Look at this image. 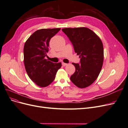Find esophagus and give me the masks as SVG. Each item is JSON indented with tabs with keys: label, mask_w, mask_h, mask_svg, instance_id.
Masks as SVG:
<instances>
[{
	"label": "esophagus",
	"mask_w": 128,
	"mask_h": 128,
	"mask_svg": "<svg viewBox=\"0 0 128 128\" xmlns=\"http://www.w3.org/2000/svg\"><path fill=\"white\" fill-rule=\"evenodd\" d=\"M62 64L63 66H67V64L64 63V62H62Z\"/></svg>",
	"instance_id": "obj_1"
}]
</instances>
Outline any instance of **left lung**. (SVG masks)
I'll list each match as a JSON object with an SVG mask.
<instances>
[{
	"instance_id": "1",
	"label": "left lung",
	"mask_w": 128,
	"mask_h": 128,
	"mask_svg": "<svg viewBox=\"0 0 128 128\" xmlns=\"http://www.w3.org/2000/svg\"><path fill=\"white\" fill-rule=\"evenodd\" d=\"M70 40L80 64L72 63L75 72L70 80L76 86L85 88L98 78L102 67L104 48L99 37L86 27L66 28L62 29Z\"/></svg>"
}]
</instances>
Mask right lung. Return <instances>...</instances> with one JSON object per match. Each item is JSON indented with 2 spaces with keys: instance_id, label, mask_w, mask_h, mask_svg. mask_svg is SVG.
I'll list each match as a JSON object with an SVG mask.
<instances>
[{
  "instance_id": "1",
  "label": "right lung",
  "mask_w": 128,
  "mask_h": 128,
  "mask_svg": "<svg viewBox=\"0 0 128 128\" xmlns=\"http://www.w3.org/2000/svg\"><path fill=\"white\" fill-rule=\"evenodd\" d=\"M60 28L42 29L36 31L26 42L24 64L29 78L38 86L46 87L54 80L61 63H53L46 59L51 38Z\"/></svg>"
}]
</instances>
